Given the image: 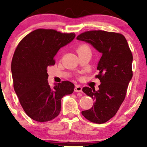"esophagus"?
Here are the masks:
<instances>
[{
    "mask_svg": "<svg viewBox=\"0 0 147 147\" xmlns=\"http://www.w3.org/2000/svg\"><path fill=\"white\" fill-rule=\"evenodd\" d=\"M74 91L76 92H82V88L79 85H76L74 88Z\"/></svg>",
    "mask_w": 147,
    "mask_h": 147,
    "instance_id": "1",
    "label": "esophagus"
}]
</instances>
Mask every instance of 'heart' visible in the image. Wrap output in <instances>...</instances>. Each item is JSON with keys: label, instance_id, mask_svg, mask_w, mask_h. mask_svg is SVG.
<instances>
[{"label": "heart", "instance_id": "1", "mask_svg": "<svg viewBox=\"0 0 147 147\" xmlns=\"http://www.w3.org/2000/svg\"><path fill=\"white\" fill-rule=\"evenodd\" d=\"M77 52L78 55L82 53H91V50L89 46L86 44H82L81 45H80L79 47L77 48Z\"/></svg>", "mask_w": 147, "mask_h": 147}]
</instances>
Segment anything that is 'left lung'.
<instances>
[{"instance_id":"8db88e82","label":"left lung","mask_w":147,"mask_h":147,"mask_svg":"<svg viewBox=\"0 0 147 147\" xmlns=\"http://www.w3.org/2000/svg\"><path fill=\"white\" fill-rule=\"evenodd\" d=\"M78 40L93 46L102 57L98 63L99 90L84 87V93L94 100L89 110L82 112L90 122L102 124L116 114L123 102L132 78V55L127 41L120 33L90 31L78 35Z\"/></svg>"}]
</instances>
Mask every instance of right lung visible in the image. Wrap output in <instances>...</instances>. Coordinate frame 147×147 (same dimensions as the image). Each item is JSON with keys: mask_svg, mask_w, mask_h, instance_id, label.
<instances>
[{"mask_svg": "<svg viewBox=\"0 0 147 147\" xmlns=\"http://www.w3.org/2000/svg\"><path fill=\"white\" fill-rule=\"evenodd\" d=\"M75 33L39 29L26 35L18 45L11 62L14 90L25 113L37 122L50 121L61 111V98L74 92L69 81L52 88L47 67L55 64L60 48L73 41Z\"/></svg>", "mask_w": 147, "mask_h": 147, "instance_id": "1", "label": "right lung"}]
</instances>
